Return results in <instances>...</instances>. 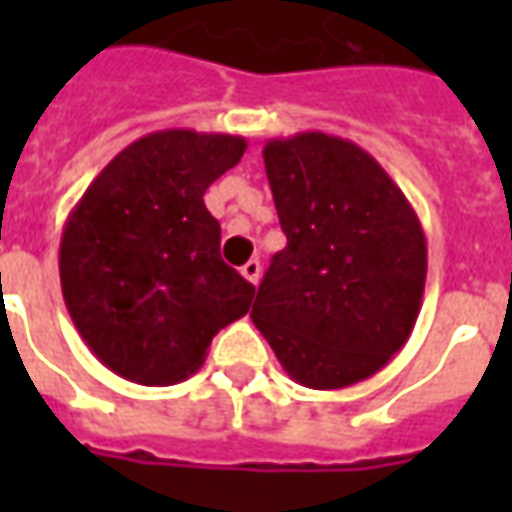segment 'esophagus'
<instances>
[{
	"mask_svg": "<svg viewBox=\"0 0 512 512\" xmlns=\"http://www.w3.org/2000/svg\"><path fill=\"white\" fill-rule=\"evenodd\" d=\"M241 277H244L246 282L257 285V282H260V260H249V263H244V268H241Z\"/></svg>",
	"mask_w": 512,
	"mask_h": 512,
	"instance_id": "esophagus-1",
	"label": "esophagus"
}]
</instances>
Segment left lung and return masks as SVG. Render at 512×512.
<instances>
[{"label":"left lung","instance_id":"1","mask_svg":"<svg viewBox=\"0 0 512 512\" xmlns=\"http://www.w3.org/2000/svg\"><path fill=\"white\" fill-rule=\"evenodd\" d=\"M263 161L288 244L271 257L252 321L301 386L343 389L376 376L422 307L428 244L417 211L343 136L268 139Z\"/></svg>","mask_w":512,"mask_h":512}]
</instances>
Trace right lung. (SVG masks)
Listing matches in <instances>:
<instances>
[{"label": "right lung", "mask_w": 512, "mask_h": 512, "mask_svg": "<svg viewBox=\"0 0 512 512\" xmlns=\"http://www.w3.org/2000/svg\"><path fill=\"white\" fill-rule=\"evenodd\" d=\"M244 136L153 131L123 147L73 205L60 241L65 307L87 348L126 381L178 384L219 329L249 312V285L219 255L205 189Z\"/></svg>", "instance_id": "add662e5"}]
</instances>
